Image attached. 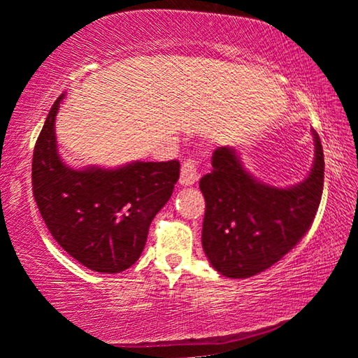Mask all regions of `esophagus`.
Here are the masks:
<instances>
[{"instance_id":"34e87169","label":"esophagus","mask_w":358,"mask_h":358,"mask_svg":"<svg viewBox=\"0 0 358 358\" xmlns=\"http://www.w3.org/2000/svg\"><path fill=\"white\" fill-rule=\"evenodd\" d=\"M199 173H197V164L196 161L187 159L183 166H181L180 172V185L181 186H191L197 181Z\"/></svg>"}]
</instances>
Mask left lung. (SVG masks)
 Wrapping results in <instances>:
<instances>
[{
	"instance_id": "8db88e82",
	"label": "left lung",
	"mask_w": 358,
	"mask_h": 358,
	"mask_svg": "<svg viewBox=\"0 0 358 358\" xmlns=\"http://www.w3.org/2000/svg\"><path fill=\"white\" fill-rule=\"evenodd\" d=\"M310 173L292 186L264 183L246 171L234 147H217L203 175L207 202L202 246L211 266L227 278H251L276 264L308 232L324 189V150L313 131Z\"/></svg>"
}]
</instances>
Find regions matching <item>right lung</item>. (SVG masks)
Masks as SVG:
<instances>
[{
  "label": "right lung",
  "mask_w": 358,
  "mask_h": 358,
  "mask_svg": "<svg viewBox=\"0 0 358 358\" xmlns=\"http://www.w3.org/2000/svg\"><path fill=\"white\" fill-rule=\"evenodd\" d=\"M64 96L52 106L36 142L34 201L52 237L71 257L99 273H120L141 257L150 224L178 181L180 162L69 167L55 134Z\"/></svg>",
  "instance_id": "add662e5"
}]
</instances>
